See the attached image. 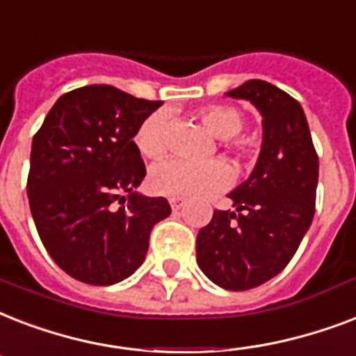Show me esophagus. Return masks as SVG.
<instances>
[{"instance_id": "1", "label": "esophagus", "mask_w": 356, "mask_h": 356, "mask_svg": "<svg viewBox=\"0 0 356 356\" xmlns=\"http://www.w3.org/2000/svg\"><path fill=\"white\" fill-rule=\"evenodd\" d=\"M169 204H170V208H172V209H180L181 206L186 204V200H184V198H180V197H170Z\"/></svg>"}]
</instances>
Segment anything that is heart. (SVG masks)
Wrapping results in <instances>:
<instances>
[{"instance_id":"obj_1","label":"heart","mask_w":356,"mask_h":356,"mask_svg":"<svg viewBox=\"0 0 356 356\" xmlns=\"http://www.w3.org/2000/svg\"><path fill=\"white\" fill-rule=\"evenodd\" d=\"M198 120L222 145L239 158H249L252 148L239 143L236 135L243 128V118L234 107L208 106L198 109ZM135 145L143 156L150 159L161 158L169 150V115L163 111L152 113L147 117L135 134ZM232 178V170L222 159L208 161H189V159L170 158L156 163L148 175V186L154 193L165 197H200L209 195L227 186Z\"/></svg>"}]
</instances>
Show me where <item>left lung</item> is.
I'll list each match as a JSON object with an SVG mask.
<instances>
[{"label":"left lung","mask_w":356,"mask_h":356,"mask_svg":"<svg viewBox=\"0 0 356 356\" xmlns=\"http://www.w3.org/2000/svg\"><path fill=\"white\" fill-rule=\"evenodd\" d=\"M227 96L260 111L264 139L249 180L234 189V209H216L197 236V261L225 290L271 280L290 264L316 211L319 161L301 104L275 85L249 79Z\"/></svg>","instance_id":"left-lung-1"}]
</instances>
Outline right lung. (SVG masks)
I'll use <instances>...</instances> for the list:
<instances>
[{
  "mask_svg": "<svg viewBox=\"0 0 356 356\" xmlns=\"http://www.w3.org/2000/svg\"><path fill=\"white\" fill-rule=\"evenodd\" d=\"M163 102L135 98L111 85L66 92L33 137L27 197L54 261L76 280L111 286L145 261L167 198L139 195L147 175L135 134ZM124 203L120 209L114 202Z\"/></svg>",
  "mask_w": 356,
  "mask_h": 356,
  "instance_id": "1",
  "label": "right lung"
}]
</instances>
